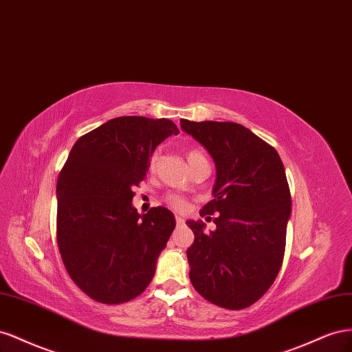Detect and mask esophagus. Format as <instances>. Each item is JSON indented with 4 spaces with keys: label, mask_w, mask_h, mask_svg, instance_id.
Segmentation results:
<instances>
[{
    "label": "esophagus",
    "mask_w": 352,
    "mask_h": 352,
    "mask_svg": "<svg viewBox=\"0 0 352 352\" xmlns=\"http://www.w3.org/2000/svg\"><path fill=\"white\" fill-rule=\"evenodd\" d=\"M175 223H177V226H184L186 221L182 217H175Z\"/></svg>",
    "instance_id": "34e87169"
}]
</instances>
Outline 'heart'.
Segmentation results:
<instances>
[{"label": "heart", "instance_id": "heart-1", "mask_svg": "<svg viewBox=\"0 0 352 352\" xmlns=\"http://www.w3.org/2000/svg\"><path fill=\"white\" fill-rule=\"evenodd\" d=\"M204 153L202 152H199V150H192V152L188 153V160H192V159H195V157H197V156H202ZM155 164H156V156H153L152 159H150V166H155ZM166 204L173 208V209H175V210H178V212H182V210H186L187 209V202L186 200L183 199V197H179V196H177V195H169V196H166Z\"/></svg>", "mask_w": 352, "mask_h": 352}]
</instances>
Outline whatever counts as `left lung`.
Here are the masks:
<instances>
[{"label":"left lung","instance_id":"8db88e82","mask_svg":"<svg viewBox=\"0 0 352 352\" xmlns=\"http://www.w3.org/2000/svg\"><path fill=\"white\" fill-rule=\"evenodd\" d=\"M183 131L212 156L214 199L200 217L215 215L206 233L202 221H187L195 242L187 249L190 282L209 302L227 309L255 304L274 283L283 264L290 190L273 146L234 122H193Z\"/></svg>","mask_w":352,"mask_h":352}]
</instances>
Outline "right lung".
<instances>
[{
    "mask_svg": "<svg viewBox=\"0 0 352 352\" xmlns=\"http://www.w3.org/2000/svg\"><path fill=\"white\" fill-rule=\"evenodd\" d=\"M178 133L165 118L110 119L78 140L60 170L58 250L74 283L97 302H128L152 282L175 218L164 206L140 215L133 187L155 148Z\"/></svg>",
    "mask_w": 352,
    "mask_h": 352,
    "instance_id": "right-lung-1",
    "label": "right lung"
}]
</instances>
